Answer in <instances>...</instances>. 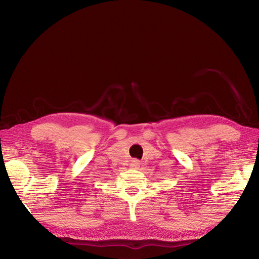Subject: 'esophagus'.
I'll list each match as a JSON object with an SVG mask.
<instances>
[{
    "instance_id": "esophagus-1",
    "label": "esophagus",
    "mask_w": 259,
    "mask_h": 259,
    "mask_svg": "<svg viewBox=\"0 0 259 259\" xmlns=\"http://www.w3.org/2000/svg\"><path fill=\"white\" fill-rule=\"evenodd\" d=\"M139 164H140V162H139L138 160H132L130 167H131V168H139V166H140Z\"/></svg>"
}]
</instances>
